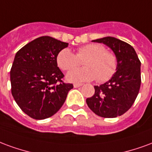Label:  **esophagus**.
<instances>
[{
	"mask_svg": "<svg viewBox=\"0 0 152 152\" xmlns=\"http://www.w3.org/2000/svg\"><path fill=\"white\" fill-rule=\"evenodd\" d=\"M82 85H83L82 83H75L74 84V87H75V88H77V87H81Z\"/></svg>",
	"mask_w": 152,
	"mask_h": 152,
	"instance_id": "esophagus-1",
	"label": "esophagus"
}]
</instances>
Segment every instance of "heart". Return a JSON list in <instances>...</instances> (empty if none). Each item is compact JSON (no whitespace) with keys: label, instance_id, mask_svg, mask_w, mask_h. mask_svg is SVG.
<instances>
[{"label":"heart","instance_id":"b5f03b06","mask_svg":"<svg viewBox=\"0 0 152 152\" xmlns=\"http://www.w3.org/2000/svg\"><path fill=\"white\" fill-rule=\"evenodd\" d=\"M83 60L85 67L74 69L67 73L66 79L69 82L83 83L96 78L97 82L103 83L110 79L116 72V56L105 51L104 47L100 44H87L78 48L76 55L69 48H64L56 56L57 65L63 70L75 68Z\"/></svg>","mask_w":152,"mask_h":152}]
</instances>
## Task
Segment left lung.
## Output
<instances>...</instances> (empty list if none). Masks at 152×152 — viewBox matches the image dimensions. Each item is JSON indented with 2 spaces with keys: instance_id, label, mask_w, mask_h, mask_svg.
Returning <instances> with one entry per match:
<instances>
[{
  "instance_id": "1",
  "label": "left lung",
  "mask_w": 152,
  "mask_h": 152,
  "mask_svg": "<svg viewBox=\"0 0 152 152\" xmlns=\"http://www.w3.org/2000/svg\"><path fill=\"white\" fill-rule=\"evenodd\" d=\"M92 41L111 48L117 58V69L108 82L94 87V96L86 100L87 106L99 117H117L131 108L138 96L141 62L134 48L124 41L111 36Z\"/></svg>"
}]
</instances>
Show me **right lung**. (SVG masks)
<instances>
[{
    "label": "right lung",
    "mask_w": 152,
    "mask_h": 152,
    "mask_svg": "<svg viewBox=\"0 0 152 152\" xmlns=\"http://www.w3.org/2000/svg\"><path fill=\"white\" fill-rule=\"evenodd\" d=\"M68 43L41 36L26 44L14 56L10 70L11 92L26 114L35 120L52 117L65 103L73 84L63 83L56 56Z\"/></svg>",
    "instance_id": "1"
}]
</instances>
